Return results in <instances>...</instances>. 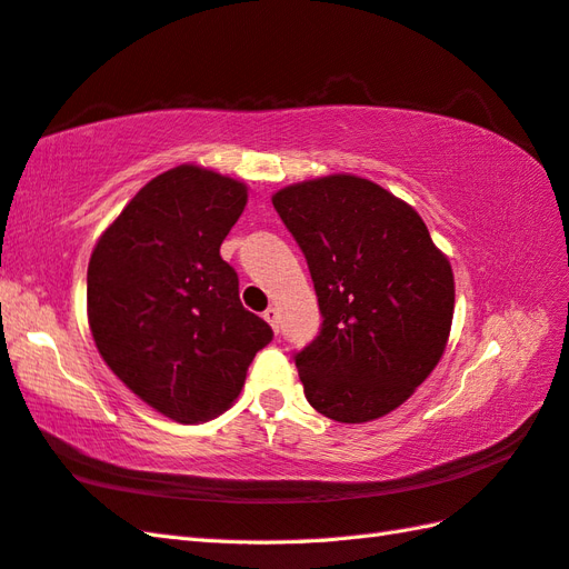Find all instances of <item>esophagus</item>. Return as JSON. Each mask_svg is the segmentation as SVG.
Listing matches in <instances>:
<instances>
[{
    "label": "esophagus",
    "mask_w": 569,
    "mask_h": 569,
    "mask_svg": "<svg viewBox=\"0 0 569 569\" xmlns=\"http://www.w3.org/2000/svg\"><path fill=\"white\" fill-rule=\"evenodd\" d=\"M263 320L271 325L273 332H278V320H281V318H278V310L276 308H266L263 310Z\"/></svg>",
    "instance_id": "esophagus-1"
}]
</instances>
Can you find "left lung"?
I'll return each mask as SVG.
<instances>
[{"label": "left lung", "mask_w": 569, "mask_h": 569, "mask_svg": "<svg viewBox=\"0 0 569 569\" xmlns=\"http://www.w3.org/2000/svg\"><path fill=\"white\" fill-rule=\"evenodd\" d=\"M303 249L322 330L296 367L308 403L337 422H369L406 403L438 367L455 312V276L420 214L352 173L273 192Z\"/></svg>", "instance_id": "8db88e82"}]
</instances>
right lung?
Here are the masks:
<instances>
[{
  "label": "right lung",
  "mask_w": 569,
  "mask_h": 569,
  "mask_svg": "<svg viewBox=\"0 0 569 569\" xmlns=\"http://www.w3.org/2000/svg\"><path fill=\"white\" fill-rule=\"evenodd\" d=\"M247 183L196 163L149 180L104 229L88 266V322L104 365L176 422L237 401L271 328L239 300L220 247Z\"/></svg>",
  "instance_id": "right-lung-1"
}]
</instances>
